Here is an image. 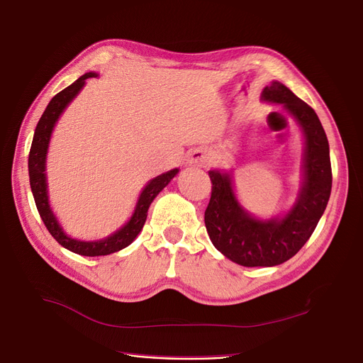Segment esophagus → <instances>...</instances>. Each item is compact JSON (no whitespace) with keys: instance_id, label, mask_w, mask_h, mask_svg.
<instances>
[{"instance_id":"esophagus-1","label":"esophagus","mask_w":363,"mask_h":363,"mask_svg":"<svg viewBox=\"0 0 363 363\" xmlns=\"http://www.w3.org/2000/svg\"><path fill=\"white\" fill-rule=\"evenodd\" d=\"M205 158L206 157L202 154V152H196L191 158V162L193 164H205Z\"/></svg>"}]
</instances>
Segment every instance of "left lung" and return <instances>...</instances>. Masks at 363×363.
I'll list each match as a JSON object with an SVG mask.
<instances>
[{"instance_id": "left-lung-1", "label": "left lung", "mask_w": 363, "mask_h": 363, "mask_svg": "<svg viewBox=\"0 0 363 363\" xmlns=\"http://www.w3.org/2000/svg\"><path fill=\"white\" fill-rule=\"evenodd\" d=\"M262 101L284 105L300 126L305 137L303 182L288 214L259 220L237 201L229 173L208 172L213 182L205 211L208 235L218 252L242 267H273L292 258L317 228L332 191L329 142L317 113L279 81L264 89Z\"/></svg>"}]
</instances>
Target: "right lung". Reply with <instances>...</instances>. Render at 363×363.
<instances>
[{"label":"right lung","instance_id":"obj_1","mask_svg":"<svg viewBox=\"0 0 363 363\" xmlns=\"http://www.w3.org/2000/svg\"><path fill=\"white\" fill-rule=\"evenodd\" d=\"M98 77L95 72H87L83 77H79L75 83H72L65 90L50 101L48 107L45 108L42 118L36 126V131H34L33 143L30 149V157H28V174H30V185L34 202H36L38 211L43 220L46 229L50 230L51 235L55 238L58 244H62L65 249L71 250L74 253L83 255V256H104L110 255L114 252H119L125 249L126 245H130L135 237L143 229L145 221L147 217V209L152 203V201L158 196V193L164 189V186L177 177L179 172L178 169H173L170 172H166L160 174V177L154 178L143 189L142 194H140L134 213L128 223L111 233L110 237L102 238L99 241H81L75 240L67 235L63 230V228L58 225V221L52 213L48 201V185H46V154H48V146L51 134L54 130V125L60 118V114L65 111L71 101L78 95L79 90L84 87L86 79Z\"/></svg>","mask_w":363,"mask_h":363}]
</instances>
